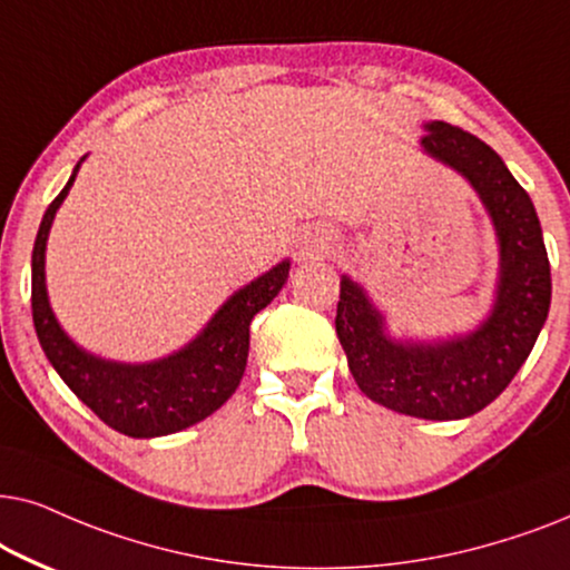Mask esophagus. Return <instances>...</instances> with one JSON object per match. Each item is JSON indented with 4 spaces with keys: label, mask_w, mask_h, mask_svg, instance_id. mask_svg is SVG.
<instances>
[{
    "label": "esophagus",
    "mask_w": 570,
    "mask_h": 570,
    "mask_svg": "<svg viewBox=\"0 0 570 570\" xmlns=\"http://www.w3.org/2000/svg\"><path fill=\"white\" fill-rule=\"evenodd\" d=\"M321 249H325V239H313L305 249H302V257H305V255H315V253H321Z\"/></svg>",
    "instance_id": "1"
}]
</instances>
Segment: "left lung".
Segmentation results:
<instances>
[{
    "mask_svg": "<svg viewBox=\"0 0 570 570\" xmlns=\"http://www.w3.org/2000/svg\"><path fill=\"white\" fill-rule=\"evenodd\" d=\"M422 146L464 174L490 210L500 239L495 309L466 338L396 344L364 292L344 278L336 333L356 385L375 404L420 420H464L492 404L532 352L550 309V261L532 197L488 142L430 121Z\"/></svg>",
    "mask_w": 570,
    "mask_h": 570,
    "instance_id": "1",
    "label": "left lung"
}]
</instances>
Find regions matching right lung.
I'll return each mask as SVG.
<instances>
[{
  "label": "right lung",
  "mask_w": 570,
  "mask_h": 570,
  "mask_svg": "<svg viewBox=\"0 0 570 570\" xmlns=\"http://www.w3.org/2000/svg\"><path fill=\"white\" fill-rule=\"evenodd\" d=\"M78 166L62 193L51 200L36 234L30 307H33L38 341L75 396L111 430L130 438L179 432L206 420L237 391L247 367L249 323L286 284L289 263H278L265 276L239 289L193 344L161 362L119 364L86 354L59 328L43 284V249H47L51 222L70 193Z\"/></svg>",
  "instance_id": "right-lung-1"
}]
</instances>
